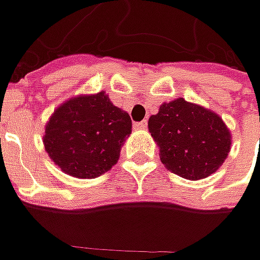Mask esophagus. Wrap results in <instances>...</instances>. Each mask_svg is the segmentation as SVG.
Listing matches in <instances>:
<instances>
[{
	"instance_id": "esophagus-1",
	"label": "esophagus",
	"mask_w": 260,
	"mask_h": 260,
	"mask_svg": "<svg viewBox=\"0 0 260 260\" xmlns=\"http://www.w3.org/2000/svg\"><path fill=\"white\" fill-rule=\"evenodd\" d=\"M135 127L136 128H140V130H145L146 127H147V121L143 120V121H140V123H136Z\"/></svg>"
}]
</instances>
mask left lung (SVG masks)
Returning <instances> with one entry per match:
<instances>
[{"mask_svg":"<svg viewBox=\"0 0 260 260\" xmlns=\"http://www.w3.org/2000/svg\"><path fill=\"white\" fill-rule=\"evenodd\" d=\"M149 132L166 169L191 181L217 172L232 149V133L223 118L184 98L160 105L149 118Z\"/></svg>","mask_w":260,"mask_h":260,"instance_id":"left-lung-1","label":"left lung"}]
</instances>
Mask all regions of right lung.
Segmentation results:
<instances>
[{
    "instance_id": "1",
    "label": "right lung",
    "mask_w": 260,
    "mask_h": 260,
    "mask_svg": "<svg viewBox=\"0 0 260 260\" xmlns=\"http://www.w3.org/2000/svg\"><path fill=\"white\" fill-rule=\"evenodd\" d=\"M130 133L128 113L101 91L72 96L59 105L45 127L43 145L62 172L92 179L117 164Z\"/></svg>"
}]
</instances>
